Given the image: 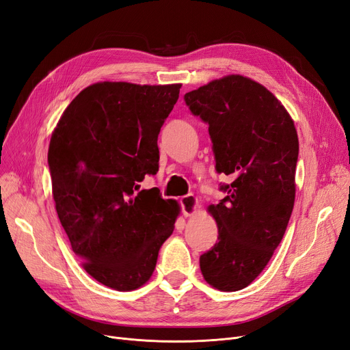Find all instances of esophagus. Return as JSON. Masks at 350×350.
Wrapping results in <instances>:
<instances>
[{"label":"esophagus","mask_w":350,"mask_h":350,"mask_svg":"<svg viewBox=\"0 0 350 350\" xmlns=\"http://www.w3.org/2000/svg\"><path fill=\"white\" fill-rule=\"evenodd\" d=\"M180 206H181V213H183L186 217H189L196 213L197 206H199V200H197V197H194L193 194H189V196L181 197Z\"/></svg>","instance_id":"1"}]
</instances>
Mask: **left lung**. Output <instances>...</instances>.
Wrapping results in <instances>:
<instances>
[{"label": "left lung", "instance_id": "obj_1", "mask_svg": "<svg viewBox=\"0 0 350 350\" xmlns=\"http://www.w3.org/2000/svg\"><path fill=\"white\" fill-rule=\"evenodd\" d=\"M208 124L216 172L226 197L208 211L217 243L200 256L204 280L223 292L249 286L280 245L295 204L299 140L293 120L267 88L227 75L185 94Z\"/></svg>", "mask_w": 350, "mask_h": 350}]
</instances>
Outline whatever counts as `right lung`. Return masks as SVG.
I'll list each match as a JSON object with an SVG mask.
<instances>
[{
	"instance_id": "right-lung-1",
	"label": "right lung",
	"mask_w": 350,
	"mask_h": 350,
	"mask_svg": "<svg viewBox=\"0 0 350 350\" xmlns=\"http://www.w3.org/2000/svg\"><path fill=\"white\" fill-rule=\"evenodd\" d=\"M181 84L97 83L84 88L51 135L53 197L72 252L91 278L120 292L144 284L178 215L160 190L157 139Z\"/></svg>"
}]
</instances>
